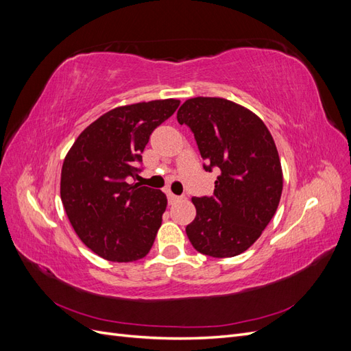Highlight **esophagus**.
Segmentation results:
<instances>
[{
	"label": "esophagus",
	"instance_id": "1",
	"mask_svg": "<svg viewBox=\"0 0 351 351\" xmlns=\"http://www.w3.org/2000/svg\"><path fill=\"white\" fill-rule=\"evenodd\" d=\"M167 196H168V202H169V204H176V202H178L180 199H182V196H177V195L171 193V192H168Z\"/></svg>",
	"mask_w": 351,
	"mask_h": 351
}]
</instances>
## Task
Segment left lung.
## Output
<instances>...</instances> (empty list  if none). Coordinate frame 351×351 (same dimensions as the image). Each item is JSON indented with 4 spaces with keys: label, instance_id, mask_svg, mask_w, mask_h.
<instances>
[{
    "label": "left lung",
    "instance_id": "8db88e82",
    "mask_svg": "<svg viewBox=\"0 0 351 351\" xmlns=\"http://www.w3.org/2000/svg\"><path fill=\"white\" fill-rule=\"evenodd\" d=\"M177 120L193 132L206 171H221L214 195L192 197L196 217L186 227L187 237L206 256H237L277 212L282 193L277 146L256 114L224 98L187 99Z\"/></svg>",
    "mask_w": 351,
    "mask_h": 351
}]
</instances>
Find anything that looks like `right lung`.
Wrapping results in <instances>:
<instances>
[{
    "label": "right lung",
    "mask_w": 351,
    "mask_h": 351,
    "mask_svg": "<svg viewBox=\"0 0 351 351\" xmlns=\"http://www.w3.org/2000/svg\"><path fill=\"white\" fill-rule=\"evenodd\" d=\"M178 99L123 105L84 129L61 169L62 206L79 239L111 262L145 258L167 208L161 190L129 184L151 133L178 108Z\"/></svg>",
    "instance_id": "1"
}]
</instances>
